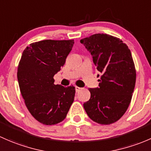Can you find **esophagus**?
Returning a JSON list of instances; mask_svg holds the SVG:
<instances>
[{"mask_svg":"<svg viewBox=\"0 0 151 151\" xmlns=\"http://www.w3.org/2000/svg\"><path fill=\"white\" fill-rule=\"evenodd\" d=\"M75 88H76V92H78V91H80L81 89V88H80V87H78V86H76Z\"/></svg>","mask_w":151,"mask_h":151,"instance_id":"esophagus-1","label":"esophagus"}]
</instances>
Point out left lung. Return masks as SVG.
Listing matches in <instances>:
<instances>
[{
    "label": "left lung",
    "mask_w": 151,
    "mask_h": 151,
    "mask_svg": "<svg viewBox=\"0 0 151 151\" xmlns=\"http://www.w3.org/2000/svg\"><path fill=\"white\" fill-rule=\"evenodd\" d=\"M80 41L102 73L99 87L88 88L91 97L83 108L94 122L113 124L127 111L134 89L136 70L132 53L122 40L108 34H94Z\"/></svg>",
    "instance_id": "obj_1"
}]
</instances>
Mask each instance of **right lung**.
<instances>
[{"instance_id": "add662e5", "label": "right lung", "mask_w": 151, "mask_h": 151, "mask_svg": "<svg viewBox=\"0 0 151 151\" xmlns=\"http://www.w3.org/2000/svg\"><path fill=\"white\" fill-rule=\"evenodd\" d=\"M73 44L74 40L32 43L23 51L19 63L22 96L31 115L45 125L63 122L73 102L75 87L54 83V76L65 65Z\"/></svg>"}]
</instances>
